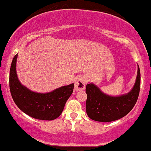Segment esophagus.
<instances>
[{
	"label": "esophagus",
	"instance_id": "1",
	"mask_svg": "<svg viewBox=\"0 0 151 151\" xmlns=\"http://www.w3.org/2000/svg\"><path fill=\"white\" fill-rule=\"evenodd\" d=\"M86 84V80L85 77H79L74 81V89L76 91H83L84 90Z\"/></svg>",
	"mask_w": 151,
	"mask_h": 151
}]
</instances>
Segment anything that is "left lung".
<instances>
[{
  "mask_svg": "<svg viewBox=\"0 0 151 151\" xmlns=\"http://www.w3.org/2000/svg\"><path fill=\"white\" fill-rule=\"evenodd\" d=\"M141 73L138 65L137 76L134 86L128 93L119 96L105 93L93 83L86 85V110L88 117L101 122L117 120L129 112L139 97Z\"/></svg>",
  "mask_w": 151,
  "mask_h": 151,
  "instance_id": "obj_1",
  "label": "left lung"
}]
</instances>
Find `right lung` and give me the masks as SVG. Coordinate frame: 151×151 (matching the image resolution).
Returning <instances> with one entry per match:
<instances>
[{"mask_svg": "<svg viewBox=\"0 0 151 151\" xmlns=\"http://www.w3.org/2000/svg\"><path fill=\"white\" fill-rule=\"evenodd\" d=\"M18 54L14 55L10 70V93L12 99L23 112L41 120H53L61 115L74 89V83L55 88L48 93L29 89L19 80L16 71Z\"/></svg>", "mask_w": 151, "mask_h": 151, "instance_id": "add662e5", "label": "right lung"}]
</instances>
